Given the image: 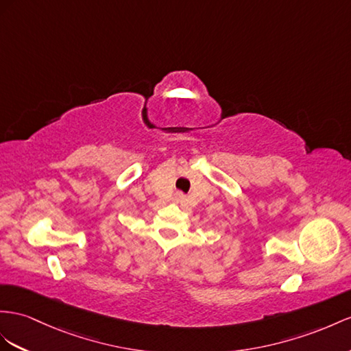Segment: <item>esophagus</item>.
I'll return each instance as SVG.
<instances>
[{"mask_svg":"<svg viewBox=\"0 0 351 351\" xmlns=\"http://www.w3.org/2000/svg\"><path fill=\"white\" fill-rule=\"evenodd\" d=\"M175 200H176L178 203H182V202L185 200V195H184L182 193H176V195H175Z\"/></svg>","mask_w":351,"mask_h":351,"instance_id":"1","label":"esophagus"}]
</instances>
